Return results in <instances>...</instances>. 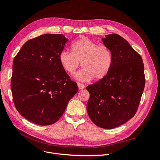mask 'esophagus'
I'll use <instances>...</instances> for the list:
<instances>
[{"label": "esophagus", "mask_w": 160, "mask_h": 160, "mask_svg": "<svg viewBox=\"0 0 160 160\" xmlns=\"http://www.w3.org/2000/svg\"><path fill=\"white\" fill-rule=\"evenodd\" d=\"M77 86H78V88L79 89H83L85 88V85L82 84L81 83H77Z\"/></svg>", "instance_id": "1"}]
</instances>
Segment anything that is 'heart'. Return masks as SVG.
<instances>
[{"mask_svg":"<svg viewBox=\"0 0 160 160\" xmlns=\"http://www.w3.org/2000/svg\"><path fill=\"white\" fill-rule=\"evenodd\" d=\"M71 52L62 51L59 56L60 64L64 71L73 75L80 66L83 69L77 72L75 79L89 81L100 80L108 73L112 64V55L109 48L98 45L89 38L83 37L71 46Z\"/></svg>","mask_w":160,"mask_h":160,"instance_id":"b5f03b06","label":"heart"}]
</instances>
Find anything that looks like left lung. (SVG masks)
Instances as JSON below:
<instances>
[{"label":"left lung","mask_w":160,"mask_h":160,"mask_svg":"<svg viewBox=\"0 0 160 160\" xmlns=\"http://www.w3.org/2000/svg\"><path fill=\"white\" fill-rule=\"evenodd\" d=\"M112 55L111 68L103 79L88 85L87 111L92 122L113 129L132 119L138 110L145 87L142 58L118 34L102 38Z\"/></svg>","instance_id":"1"}]
</instances>
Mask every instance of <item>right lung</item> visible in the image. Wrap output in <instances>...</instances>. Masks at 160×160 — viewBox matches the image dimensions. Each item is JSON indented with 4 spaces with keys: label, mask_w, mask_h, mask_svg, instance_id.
<instances>
[{
    "label": "right lung",
    "mask_w": 160,
    "mask_h": 160,
    "mask_svg": "<svg viewBox=\"0 0 160 160\" xmlns=\"http://www.w3.org/2000/svg\"><path fill=\"white\" fill-rule=\"evenodd\" d=\"M67 41L62 34H45L27 41L14 57L13 101L19 113L33 123L57 122L78 91L59 59Z\"/></svg>",
    "instance_id": "add662e5"
}]
</instances>
